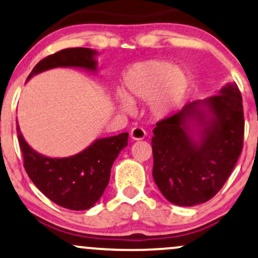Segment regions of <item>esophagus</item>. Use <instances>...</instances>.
<instances>
[{
  "label": "esophagus",
  "mask_w": 258,
  "mask_h": 258,
  "mask_svg": "<svg viewBox=\"0 0 258 258\" xmlns=\"http://www.w3.org/2000/svg\"><path fill=\"white\" fill-rule=\"evenodd\" d=\"M145 136H147V132L142 127H135V128H132L131 133H130V137L133 141H142V139L145 138Z\"/></svg>",
  "instance_id": "esophagus-1"
}]
</instances>
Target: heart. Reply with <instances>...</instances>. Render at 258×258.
Instances as JSON below:
<instances>
[{
	"mask_svg": "<svg viewBox=\"0 0 258 258\" xmlns=\"http://www.w3.org/2000/svg\"><path fill=\"white\" fill-rule=\"evenodd\" d=\"M190 89V80L182 70L167 60L151 58L137 62L126 71L121 109L131 110V102L148 101L151 114L157 117L173 115L180 109Z\"/></svg>",
	"mask_w": 258,
	"mask_h": 258,
	"instance_id": "heart-1",
	"label": "heart"
}]
</instances>
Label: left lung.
Here are the masks:
<instances>
[{
    "label": "left lung",
    "mask_w": 258,
    "mask_h": 258,
    "mask_svg": "<svg viewBox=\"0 0 258 258\" xmlns=\"http://www.w3.org/2000/svg\"><path fill=\"white\" fill-rule=\"evenodd\" d=\"M153 176L180 207L204 203L221 190L243 149V99L237 84L187 103L154 128Z\"/></svg>",
    "instance_id": "left-lung-1"
}]
</instances>
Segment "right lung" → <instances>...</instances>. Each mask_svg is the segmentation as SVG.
Listing matches in <instances>:
<instances>
[{"label":"right lung","instance_id":"1","mask_svg":"<svg viewBox=\"0 0 258 258\" xmlns=\"http://www.w3.org/2000/svg\"><path fill=\"white\" fill-rule=\"evenodd\" d=\"M97 54L89 48L63 49L39 61L27 80L57 67L82 68L96 73ZM17 131L27 175L44 196L71 210H86L97 203L109 182L111 166L128 141V133H120L96 139L73 156L49 157L27 144L19 125Z\"/></svg>","mask_w":258,"mask_h":258}]
</instances>
